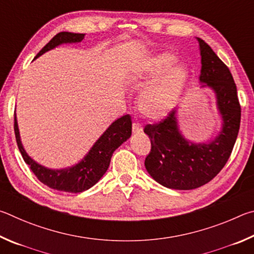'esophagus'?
<instances>
[{
	"label": "esophagus",
	"instance_id": "esophagus-1",
	"mask_svg": "<svg viewBox=\"0 0 254 254\" xmlns=\"http://www.w3.org/2000/svg\"><path fill=\"white\" fill-rule=\"evenodd\" d=\"M143 130V126H141V124L139 122H135L132 124V131L134 132H140Z\"/></svg>",
	"mask_w": 254,
	"mask_h": 254
}]
</instances>
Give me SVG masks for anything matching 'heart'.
<instances>
[{"label":"heart","instance_id":"b5f03b06","mask_svg":"<svg viewBox=\"0 0 254 254\" xmlns=\"http://www.w3.org/2000/svg\"><path fill=\"white\" fill-rule=\"evenodd\" d=\"M176 58L162 53L145 61L136 71L135 78L148 83L160 79L143 92L140 110L149 118H159L170 113L179 104L189 80V70L184 65L172 66Z\"/></svg>","mask_w":254,"mask_h":254}]
</instances>
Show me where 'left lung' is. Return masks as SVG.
<instances>
[{"instance_id":"left-lung-1","label":"left lung","mask_w":254,"mask_h":254,"mask_svg":"<svg viewBox=\"0 0 254 254\" xmlns=\"http://www.w3.org/2000/svg\"><path fill=\"white\" fill-rule=\"evenodd\" d=\"M202 69L199 80L216 93L223 128L208 144H190L180 134L175 113L171 110L156 124H147L144 131L150 138V152L145 167L159 184L174 190L201 188L219 174L232 153L241 122L237 84L226 64L207 43L197 38Z\"/></svg>"}]
</instances>
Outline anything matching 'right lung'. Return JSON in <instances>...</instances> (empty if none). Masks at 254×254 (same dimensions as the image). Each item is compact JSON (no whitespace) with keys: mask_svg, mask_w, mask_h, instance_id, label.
Segmentation results:
<instances>
[{"mask_svg":"<svg viewBox=\"0 0 254 254\" xmlns=\"http://www.w3.org/2000/svg\"><path fill=\"white\" fill-rule=\"evenodd\" d=\"M84 38L83 33H71L60 32L55 35L46 46L42 48L37 57L38 58L44 52L51 50L61 43L68 42H80ZM131 117L130 115H125L122 118L116 120L110 125L99 139L96 141L90 152L81 162L70 168L65 170H49L35 163L32 158L28 156L24 148L22 147L19 128H17L16 117L14 115V132L16 144L19 147L24 162L30 166L31 171L34 173L37 179L49 186L52 190H61V192L80 193L83 192L99 181L106 171L108 170L113 153L127 140L131 135Z\"/></svg>","mask_w":254,"mask_h":254,"instance_id":"add662e5","label":"right lung"}]
</instances>
